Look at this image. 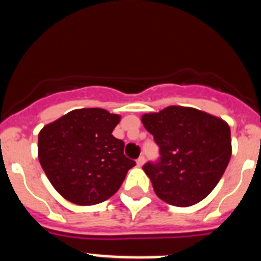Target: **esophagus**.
I'll list each match as a JSON object with an SVG mask.
<instances>
[{"label": "esophagus", "instance_id": "1", "mask_svg": "<svg viewBox=\"0 0 261 261\" xmlns=\"http://www.w3.org/2000/svg\"><path fill=\"white\" fill-rule=\"evenodd\" d=\"M144 163H145V156L141 155V156H140V158L137 159V166H138V167H141V166L144 165Z\"/></svg>", "mask_w": 261, "mask_h": 261}]
</instances>
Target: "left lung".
<instances>
[{
	"mask_svg": "<svg viewBox=\"0 0 261 261\" xmlns=\"http://www.w3.org/2000/svg\"><path fill=\"white\" fill-rule=\"evenodd\" d=\"M141 121L159 146L158 162L142 167L156 196L181 208L204 200L229 165V124L204 111L181 106L145 114Z\"/></svg>",
	"mask_w": 261,
	"mask_h": 261,
	"instance_id": "left-lung-1",
	"label": "left lung"
}]
</instances>
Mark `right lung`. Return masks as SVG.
Wrapping results in <instances>:
<instances>
[{
	"label": "right lung",
	"instance_id": "obj_1",
	"mask_svg": "<svg viewBox=\"0 0 261 261\" xmlns=\"http://www.w3.org/2000/svg\"><path fill=\"white\" fill-rule=\"evenodd\" d=\"M120 115L103 108L73 110L39 132L38 156L55 190L75 205L114 196L135 161L112 136Z\"/></svg>",
	"mask_w": 261,
	"mask_h": 261
}]
</instances>
